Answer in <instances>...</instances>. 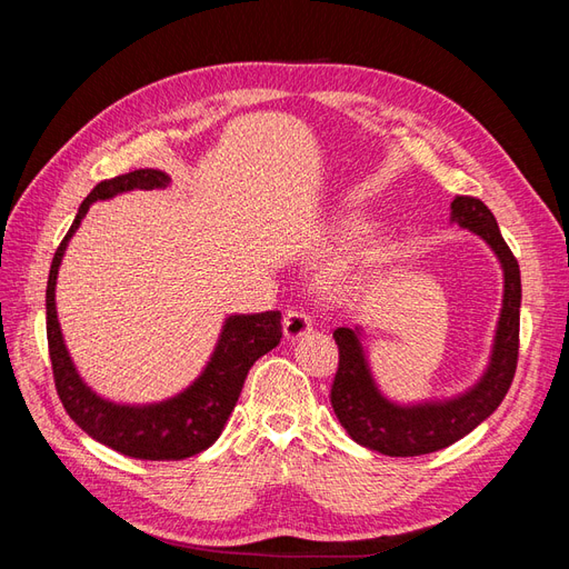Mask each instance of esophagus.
Wrapping results in <instances>:
<instances>
[{
	"label": "esophagus",
	"mask_w": 569,
	"mask_h": 569,
	"mask_svg": "<svg viewBox=\"0 0 569 569\" xmlns=\"http://www.w3.org/2000/svg\"><path fill=\"white\" fill-rule=\"evenodd\" d=\"M282 330H284L287 339H301L313 330L311 316H308L303 308H291V311H287V316L282 320Z\"/></svg>",
	"instance_id": "34e87169"
}]
</instances>
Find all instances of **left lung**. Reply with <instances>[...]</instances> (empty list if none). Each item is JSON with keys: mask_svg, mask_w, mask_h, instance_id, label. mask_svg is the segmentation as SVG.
I'll return each mask as SVG.
<instances>
[{"mask_svg": "<svg viewBox=\"0 0 569 569\" xmlns=\"http://www.w3.org/2000/svg\"><path fill=\"white\" fill-rule=\"evenodd\" d=\"M451 220L479 234L503 268V308L498 318L493 351L481 380L456 399L399 406L377 389L358 327H337L339 368L332 382V408L349 437L370 451L408 458L441 451L485 422L501 406L518 368L520 351V266L498 230L493 213L475 197H456Z\"/></svg>", "mask_w": 569, "mask_h": 569, "instance_id": "obj_1", "label": "left lung"}]
</instances>
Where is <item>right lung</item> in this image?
I'll return each mask as SVG.
<instances>
[{
  "label": "right lung",
  "instance_id": "1",
  "mask_svg": "<svg viewBox=\"0 0 569 569\" xmlns=\"http://www.w3.org/2000/svg\"><path fill=\"white\" fill-rule=\"evenodd\" d=\"M163 170L140 168L132 173L99 182L80 203L71 230L59 244L47 280V341L51 370L59 399L71 420L99 443L140 460H182L209 449L220 437L230 412L242 393L249 368L258 358L278 347L282 339V313L266 311L251 316H230L222 325L211 360L203 372L184 391L161 403L120 406L101 399L82 382L63 343L57 318V274L68 239L80 228L90 203L111 199L130 189L168 187Z\"/></svg>",
  "mask_w": 569,
  "mask_h": 569
}]
</instances>
